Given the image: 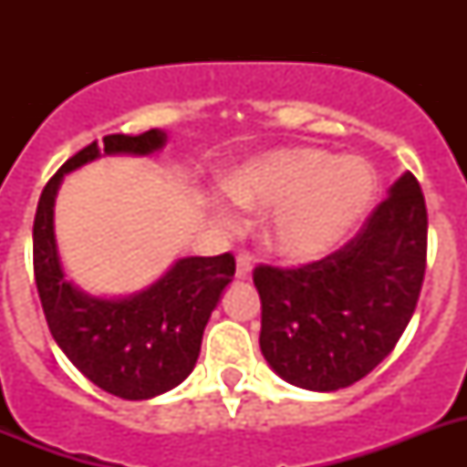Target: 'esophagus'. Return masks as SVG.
I'll list each match as a JSON object with an SVG mask.
<instances>
[{
    "instance_id": "esophagus-1",
    "label": "esophagus",
    "mask_w": 467,
    "mask_h": 467,
    "mask_svg": "<svg viewBox=\"0 0 467 467\" xmlns=\"http://www.w3.org/2000/svg\"><path fill=\"white\" fill-rule=\"evenodd\" d=\"M253 274V264H250V254H238V269H236V278L238 280H247Z\"/></svg>"
}]
</instances>
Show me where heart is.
I'll return each mask as SVG.
<instances>
[{
    "mask_svg": "<svg viewBox=\"0 0 467 467\" xmlns=\"http://www.w3.org/2000/svg\"><path fill=\"white\" fill-rule=\"evenodd\" d=\"M238 205L266 213L269 245L290 262L332 253L365 217L377 193V172L358 156L316 147H285L243 163L226 177Z\"/></svg>",
    "mask_w": 467,
    "mask_h": 467,
    "instance_id": "obj_1",
    "label": "heart"
}]
</instances>
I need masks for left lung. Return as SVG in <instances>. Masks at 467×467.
Here are the masks:
<instances>
[{
  "instance_id": "left-lung-1",
  "label": "left lung",
  "mask_w": 467,
  "mask_h": 467,
  "mask_svg": "<svg viewBox=\"0 0 467 467\" xmlns=\"http://www.w3.org/2000/svg\"><path fill=\"white\" fill-rule=\"evenodd\" d=\"M426 257V198L419 180L404 172L339 250L296 269L254 266L266 362L308 390L360 381L410 325Z\"/></svg>"
}]
</instances>
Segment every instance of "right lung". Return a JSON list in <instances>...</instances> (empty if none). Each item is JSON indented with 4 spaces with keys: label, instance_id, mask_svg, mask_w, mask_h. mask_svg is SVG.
I'll return each instance as SVG.
<instances>
[{
    "label": "right lung",
    "instance_id": "1",
    "mask_svg": "<svg viewBox=\"0 0 467 467\" xmlns=\"http://www.w3.org/2000/svg\"><path fill=\"white\" fill-rule=\"evenodd\" d=\"M163 142L166 135L156 128L105 135L102 144L93 140L48 180L32 229L36 292L53 339L86 379L123 400H150L192 374L210 313L236 274V259L231 253L180 259L150 290L128 299H95L63 274L53 201L65 172L100 154H151Z\"/></svg>",
    "mask_w": 467,
    "mask_h": 467
}]
</instances>
